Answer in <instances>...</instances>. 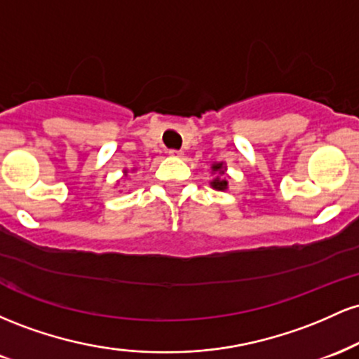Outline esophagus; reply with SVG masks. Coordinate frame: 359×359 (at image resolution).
<instances>
[{
	"instance_id": "obj_1",
	"label": "esophagus",
	"mask_w": 359,
	"mask_h": 359,
	"mask_svg": "<svg viewBox=\"0 0 359 359\" xmlns=\"http://www.w3.org/2000/svg\"><path fill=\"white\" fill-rule=\"evenodd\" d=\"M168 155H170V156H182L184 151L182 150H168Z\"/></svg>"
}]
</instances>
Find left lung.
<instances>
[{"label":"left lung","mask_w":359,"mask_h":359,"mask_svg":"<svg viewBox=\"0 0 359 359\" xmlns=\"http://www.w3.org/2000/svg\"><path fill=\"white\" fill-rule=\"evenodd\" d=\"M224 170H226V167H224V163H222V162H217V163H214V165H212V172H214V174H217V177L211 182V187L216 189V191H226V189H228V180L222 177Z\"/></svg>","instance_id":"obj_1"}]
</instances>
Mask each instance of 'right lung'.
Instances as JSON below:
<instances>
[{"label": "right lung", "instance_id": "add662e5", "mask_svg": "<svg viewBox=\"0 0 359 359\" xmlns=\"http://www.w3.org/2000/svg\"><path fill=\"white\" fill-rule=\"evenodd\" d=\"M125 174H126V170H125Z\"/></svg>", "mask_w": 359, "mask_h": 359}]
</instances>
